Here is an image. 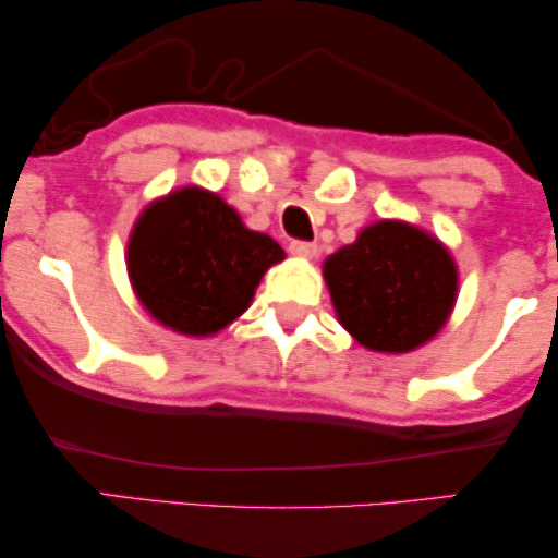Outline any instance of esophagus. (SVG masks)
I'll return each mask as SVG.
<instances>
[{
    "label": "esophagus",
    "instance_id": "obj_1",
    "mask_svg": "<svg viewBox=\"0 0 558 558\" xmlns=\"http://www.w3.org/2000/svg\"><path fill=\"white\" fill-rule=\"evenodd\" d=\"M289 254L296 258H315L317 256V246L310 241H292L289 243Z\"/></svg>",
    "mask_w": 558,
    "mask_h": 558
}]
</instances>
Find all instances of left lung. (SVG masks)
I'll use <instances>...</instances> for the list:
<instances>
[{"mask_svg":"<svg viewBox=\"0 0 558 558\" xmlns=\"http://www.w3.org/2000/svg\"><path fill=\"white\" fill-rule=\"evenodd\" d=\"M340 325L378 353H409L447 323L457 300L449 251L401 220L363 228L323 266Z\"/></svg>","mask_w":558,"mask_h":558,"instance_id":"1","label":"left lung"}]
</instances>
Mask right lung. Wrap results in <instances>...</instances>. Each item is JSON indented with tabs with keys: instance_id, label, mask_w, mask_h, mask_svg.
Listing matches in <instances>:
<instances>
[{
	"instance_id": "1",
	"label": "right lung",
	"mask_w": 558,
	"mask_h": 558,
	"mask_svg": "<svg viewBox=\"0 0 558 558\" xmlns=\"http://www.w3.org/2000/svg\"><path fill=\"white\" fill-rule=\"evenodd\" d=\"M281 258L279 243L248 231L223 197L182 187L144 208L129 239L126 269L157 323L205 338L248 310L266 269Z\"/></svg>"
}]
</instances>
